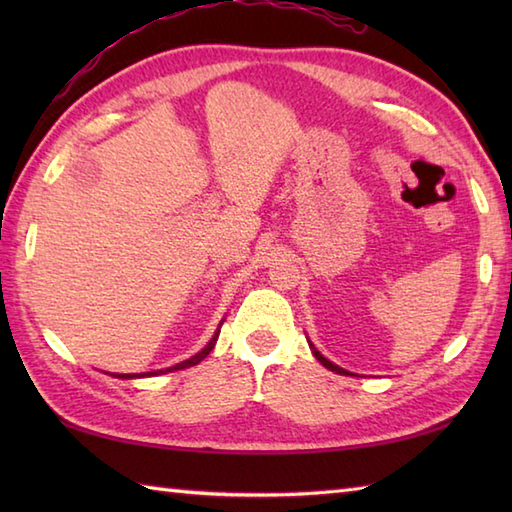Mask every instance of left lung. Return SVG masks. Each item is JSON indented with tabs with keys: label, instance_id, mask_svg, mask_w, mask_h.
I'll return each instance as SVG.
<instances>
[{
	"label": "left lung",
	"instance_id": "left-lung-1",
	"mask_svg": "<svg viewBox=\"0 0 512 512\" xmlns=\"http://www.w3.org/2000/svg\"><path fill=\"white\" fill-rule=\"evenodd\" d=\"M308 345H310V350H312V354H314V356H317V361H319V363H321L323 367H328V369H330V372H336V374H343V376H345V374H350V372H347V369H343V367H339V365H334L332 361H328V358H325V356H323V354H321V352L317 350V347H314V345H312L310 341H308Z\"/></svg>",
	"mask_w": 512,
	"mask_h": 512
}]
</instances>
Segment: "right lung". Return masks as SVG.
Wrapping results in <instances>:
<instances>
[{"label":"right lung","mask_w":512,"mask_h":512,"mask_svg":"<svg viewBox=\"0 0 512 512\" xmlns=\"http://www.w3.org/2000/svg\"><path fill=\"white\" fill-rule=\"evenodd\" d=\"M222 323H224V319H222ZM222 323L217 325V330H215V334H213V339L206 343L202 350L195 354V356H191V358H187V361H182V363H176V365H171V367H165V369H154V372H143V374H112V376H116V378H125V380H132V378H147V376H160V374H167V372H176V369H184V367H193V365H198L200 361H204L206 356L211 354V350L215 347V343H217V336H220V328H222Z\"/></svg>","instance_id":"1"}]
</instances>
